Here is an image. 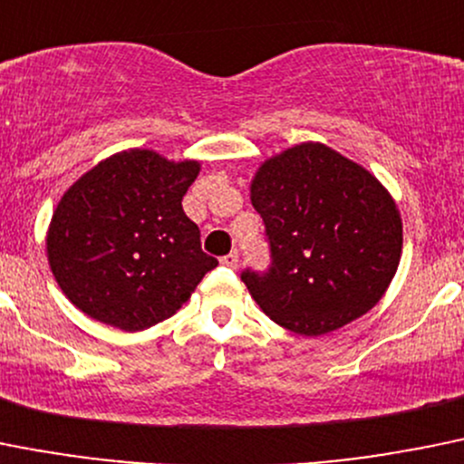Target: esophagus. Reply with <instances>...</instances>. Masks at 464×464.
<instances>
[{
  "mask_svg": "<svg viewBox=\"0 0 464 464\" xmlns=\"http://www.w3.org/2000/svg\"><path fill=\"white\" fill-rule=\"evenodd\" d=\"M237 261H240V256H237L236 249H233V252H228L227 256H222V263L228 267H237Z\"/></svg>",
  "mask_w": 464,
  "mask_h": 464,
  "instance_id": "1",
  "label": "esophagus"
}]
</instances>
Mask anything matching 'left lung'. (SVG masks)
<instances>
[{
    "instance_id": "8db88e82",
    "label": "left lung",
    "mask_w": 464,
    "mask_h": 464,
    "mask_svg": "<svg viewBox=\"0 0 464 464\" xmlns=\"http://www.w3.org/2000/svg\"><path fill=\"white\" fill-rule=\"evenodd\" d=\"M270 267L242 281L285 330L320 336L373 309L402 252L401 212L373 173L330 146H293L252 180Z\"/></svg>"
}]
</instances>
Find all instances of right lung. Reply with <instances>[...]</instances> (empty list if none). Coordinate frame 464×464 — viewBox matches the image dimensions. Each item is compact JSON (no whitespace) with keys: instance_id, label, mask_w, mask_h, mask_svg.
<instances>
[{"instance_id":"1","label":"right lung","mask_w":464,"mask_h":464,"mask_svg":"<svg viewBox=\"0 0 464 464\" xmlns=\"http://www.w3.org/2000/svg\"><path fill=\"white\" fill-rule=\"evenodd\" d=\"M194 160L169 162L153 150H123L71 185L52 215V275L89 318L125 332L149 330L189 300L218 258L183 197L198 176Z\"/></svg>"}]
</instances>
